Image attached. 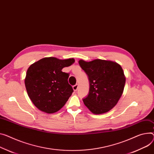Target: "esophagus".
Masks as SVG:
<instances>
[{
	"label": "esophagus",
	"instance_id": "esophagus-1",
	"mask_svg": "<svg viewBox=\"0 0 154 154\" xmlns=\"http://www.w3.org/2000/svg\"><path fill=\"white\" fill-rule=\"evenodd\" d=\"M78 85H76L73 86V89L75 91H76L78 90Z\"/></svg>",
	"mask_w": 154,
	"mask_h": 154
}]
</instances>
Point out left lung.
<instances>
[{
  "instance_id": "1",
  "label": "left lung",
  "mask_w": 154,
  "mask_h": 154,
  "mask_svg": "<svg viewBox=\"0 0 154 154\" xmlns=\"http://www.w3.org/2000/svg\"><path fill=\"white\" fill-rule=\"evenodd\" d=\"M79 64L89 81V92L83 99L85 105L94 114L108 112L123 92L126 78L122 66L115 62L101 59L80 60Z\"/></svg>"
}]
</instances>
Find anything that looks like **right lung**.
<instances>
[{
  "mask_svg": "<svg viewBox=\"0 0 154 154\" xmlns=\"http://www.w3.org/2000/svg\"><path fill=\"white\" fill-rule=\"evenodd\" d=\"M74 62L73 58L60 60L45 57L28 68L25 87L29 99L39 110L53 113L65 105L73 89L68 82L69 75L62 69Z\"/></svg>",
  "mask_w": 154,
  "mask_h": 154,
  "instance_id": "right-lung-1",
  "label": "right lung"
}]
</instances>
